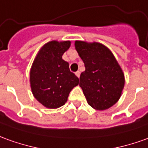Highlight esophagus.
<instances>
[{"label":"esophagus","mask_w":148,"mask_h":148,"mask_svg":"<svg viewBox=\"0 0 148 148\" xmlns=\"http://www.w3.org/2000/svg\"><path fill=\"white\" fill-rule=\"evenodd\" d=\"M75 74H76L77 77H80V71H77V72H76V73H75Z\"/></svg>","instance_id":"1"}]
</instances>
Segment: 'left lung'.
Masks as SVG:
<instances>
[{"mask_svg":"<svg viewBox=\"0 0 148 148\" xmlns=\"http://www.w3.org/2000/svg\"><path fill=\"white\" fill-rule=\"evenodd\" d=\"M75 47L85 67L80 74V86L88 104L98 110L114 106L125 84L123 72L114 55L98 42L76 41Z\"/></svg>","mask_w":148,"mask_h":148,"instance_id":"left-lung-1","label":"left lung"}]
</instances>
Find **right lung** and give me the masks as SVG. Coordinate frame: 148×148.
I'll use <instances>...</instances> for the list:
<instances>
[{
    "instance_id": "1",
    "label": "right lung",
    "mask_w": 148,
    "mask_h": 148,
    "mask_svg": "<svg viewBox=\"0 0 148 148\" xmlns=\"http://www.w3.org/2000/svg\"><path fill=\"white\" fill-rule=\"evenodd\" d=\"M70 44L69 41L47 42L38 53L30 70L34 96L50 109L64 106L70 92L79 84V78L70 71L68 62L62 59Z\"/></svg>"
}]
</instances>
